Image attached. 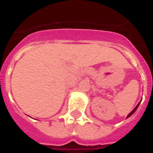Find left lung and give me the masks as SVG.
<instances>
[{"mask_svg": "<svg viewBox=\"0 0 153 153\" xmlns=\"http://www.w3.org/2000/svg\"><path fill=\"white\" fill-rule=\"evenodd\" d=\"M139 104H140V102H139V104H138V105H136V107H135V108H134V109H133V110H132V111H131V112H130V113H129V114H128V116H127V118H128V117H130V116H131V115H132V114H133V113H134V112H135V111H136V109H137V108H138V107H139Z\"/></svg>", "mask_w": 153, "mask_h": 153, "instance_id": "8db88e82", "label": "left lung"}]
</instances>
